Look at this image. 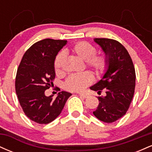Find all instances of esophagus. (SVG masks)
<instances>
[{"mask_svg":"<svg viewBox=\"0 0 152 152\" xmlns=\"http://www.w3.org/2000/svg\"><path fill=\"white\" fill-rule=\"evenodd\" d=\"M79 96L83 99L88 98V95H87V94H83V93L79 94Z\"/></svg>","mask_w":152,"mask_h":152,"instance_id":"34e87169","label":"esophagus"}]
</instances>
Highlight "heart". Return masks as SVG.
<instances>
[{"label":"heart","mask_w":152,"mask_h":152,"mask_svg":"<svg viewBox=\"0 0 152 152\" xmlns=\"http://www.w3.org/2000/svg\"><path fill=\"white\" fill-rule=\"evenodd\" d=\"M70 51L81 60L86 62V65L91 68L97 74H102L108 67V59L106 56H96V49L93 45L81 41L75 44L70 48ZM65 55L64 53H59L54 61V69L57 74L62 72ZM93 81V76L89 72L82 74H73L69 76L66 80L64 86L71 91H81L86 88Z\"/></svg>","instance_id":"b5f03b06"}]
</instances>
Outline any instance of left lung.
Here are the masks:
<instances>
[{
  "label": "left lung",
  "instance_id": "obj_1",
  "mask_svg": "<svg viewBox=\"0 0 152 152\" xmlns=\"http://www.w3.org/2000/svg\"><path fill=\"white\" fill-rule=\"evenodd\" d=\"M108 59V67L104 75L90 89L101 93L99 106L93 114L100 121L112 123L126 114L133 99L136 74L128 51L117 41L109 38H94Z\"/></svg>",
  "mask_w": 152,
  "mask_h": 152
}]
</instances>
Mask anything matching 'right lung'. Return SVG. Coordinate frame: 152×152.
Returning <instances> with one entry per match:
<instances>
[{"label": "right lung", "instance_id": "right-lung-1", "mask_svg": "<svg viewBox=\"0 0 152 152\" xmlns=\"http://www.w3.org/2000/svg\"><path fill=\"white\" fill-rule=\"evenodd\" d=\"M66 43L67 41L50 38L35 43L26 50L17 70L15 86L20 106L27 117L40 124L58 117L71 96L64 91L56 99L45 95L55 78L54 61Z\"/></svg>", "mask_w": 152, "mask_h": 152}]
</instances>
